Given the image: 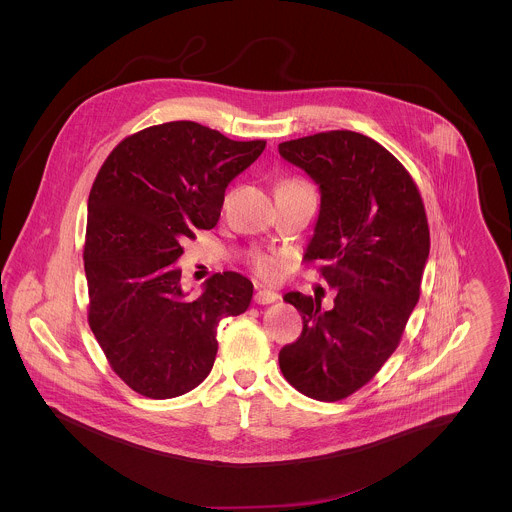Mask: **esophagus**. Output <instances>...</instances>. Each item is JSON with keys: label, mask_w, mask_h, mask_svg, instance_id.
I'll use <instances>...</instances> for the list:
<instances>
[{"label": "esophagus", "mask_w": 512, "mask_h": 512, "mask_svg": "<svg viewBox=\"0 0 512 512\" xmlns=\"http://www.w3.org/2000/svg\"><path fill=\"white\" fill-rule=\"evenodd\" d=\"M280 299V295L272 290H258L254 295V301L258 305H268V303H276Z\"/></svg>", "instance_id": "obj_1"}]
</instances>
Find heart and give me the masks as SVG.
Listing matches in <instances>:
<instances>
[{"instance_id": "1", "label": "heart", "mask_w": 512, "mask_h": 512, "mask_svg": "<svg viewBox=\"0 0 512 512\" xmlns=\"http://www.w3.org/2000/svg\"><path fill=\"white\" fill-rule=\"evenodd\" d=\"M292 183H297V181H286V183H282V185H292ZM282 185H280V187H282ZM254 268H256V272H258L260 276L270 278V276H276V274H278L280 262H278V258H274V256L256 254V256H254Z\"/></svg>"}]
</instances>
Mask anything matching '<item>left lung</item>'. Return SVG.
I'll list each match as a JSON object with an SVG mask.
<instances>
[{"label": "left lung", "instance_id": "8db88e82", "mask_svg": "<svg viewBox=\"0 0 512 512\" xmlns=\"http://www.w3.org/2000/svg\"><path fill=\"white\" fill-rule=\"evenodd\" d=\"M319 187L321 207L305 260L337 290L284 295L301 313V337L280 351V368L301 394L335 402L351 396L396 351L420 299L430 256L422 197L404 165L380 144L349 130L278 146Z\"/></svg>", "mask_w": 512, "mask_h": 512}]
</instances>
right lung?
<instances>
[{
    "instance_id": "1",
    "label": "right lung",
    "mask_w": 512,
    "mask_h": 512,
    "mask_svg": "<svg viewBox=\"0 0 512 512\" xmlns=\"http://www.w3.org/2000/svg\"><path fill=\"white\" fill-rule=\"evenodd\" d=\"M264 147L197 122H167L120 142L100 167L84 242L88 323L138 394L165 400L199 386L215 365L220 321L248 309V278L215 274L189 297L175 262L185 238L219 222L228 183Z\"/></svg>"
}]
</instances>
